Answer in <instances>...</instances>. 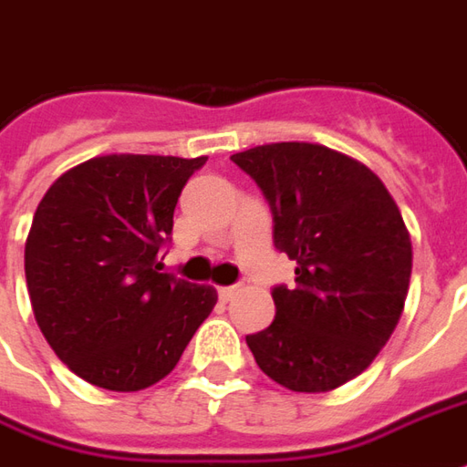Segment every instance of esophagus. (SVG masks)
<instances>
[{"instance_id": "obj_1", "label": "esophagus", "mask_w": 467, "mask_h": 467, "mask_svg": "<svg viewBox=\"0 0 467 467\" xmlns=\"http://www.w3.org/2000/svg\"><path fill=\"white\" fill-rule=\"evenodd\" d=\"M217 293H220V301H233L234 293H237V285H223V288H217Z\"/></svg>"}]
</instances>
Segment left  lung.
I'll return each mask as SVG.
<instances>
[{
  "label": "left lung",
  "instance_id": "1",
  "mask_svg": "<svg viewBox=\"0 0 467 467\" xmlns=\"http://www.w3.org/2000/svg\"><path fill=\"white\" fill-rule=\"evenodd\" d=\"M273 212V243L296 260L275 318L247 336L257 367L293 392H328L369 367L400 324L412 243L381 179L318 143H265L230 156Z\"/></svg>",
  "mask_w": 467,
  "mask_h": 467
}]
</instances>
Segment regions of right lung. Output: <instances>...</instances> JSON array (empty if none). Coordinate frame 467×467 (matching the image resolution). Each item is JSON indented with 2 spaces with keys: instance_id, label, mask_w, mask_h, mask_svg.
Returning <instances> with one entry per match:
<instances>
[{
  "instance_id": "1",
  "label": "right lung",
  "mask_w": 467,
  "mask_h": 467,
  "mask_svg": "<svg viewBox=\"0 0 467 467\" xmlns=\"http://www.w3.org/2000/svg\"><path fill=\"white\" fill-rule=\"evenodd\" d=\"M207 156L113 154L75 166L37 204L25 244L35 321L57 358L110 392L177 367L217 290L161 270L174 207Z\"/></svg>"
}]
</instances>
